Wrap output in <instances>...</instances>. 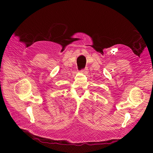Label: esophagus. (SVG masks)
Returning a JSON list of instances; mask_svg holds the SVG:
<instances>
[{
  "label": "esophagus",
  "instance_id": "34e87169",
  "mask_svg": "<svg viewBox=\"0 0 153 153\" xmlns=\"http://www.w3.org/2000/svg\"><path fill=\"white\" fill-rule=\"evenodd\" d=\"M81 71H82V73H83V74H87L88 71V67H86L85 69H82Z\"/></svg>",
  "mask_w": 153,
  "mask_h": 153
}]
</instances>
